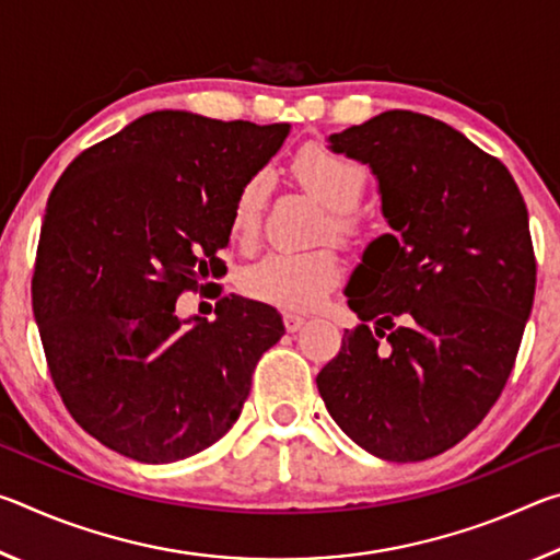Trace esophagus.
Returning a JSON list of instances; mask_svg holds the SVG:
<instances>
[{
  "instance_id": "1",
  "label": "esophagus",
  "mask_w": 560,
  "mask_h": 560,
  "mask_svg": "<svg viewBox=\"0 0 560 560\" xmlns=\"http://www.w3.org/2000/svg\"><path fill=\"white\" fill-rule=\"evenodd\" d=\"M306 324V318L299 316V314H283V326H287L289 334H296V330H301V326Z\"/></svg>"
}]
</instances>
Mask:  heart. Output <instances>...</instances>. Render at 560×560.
I'll return each mask as SVG.
<instances>
[{
    "instance_id": "heart-1",
    "label": "heart",
    "mask_w": 560,
    "mask_h": 560,
    "mask_svg": "<svg viewBox=\"0 0 560 560\" xmlns=\"http://www.w3.org/2000/svg\"><path fill=\"white\" fill-rule=\"evenodd\" d=\"M291 173L299 185L326 207V220L320 224V240H334L343 246H360L371 240V226L355 210L365 195L368 173L355 160H350L326 145H306L293 158ZM267 202V177L254 175L242 185L232 205L230 232L242 246L257 242ZM340 267L338 254L330 246L311 252H269L242 273L246 296L289 311H306L318 306L338 287Z\"/></svg>"
}]
</instances>
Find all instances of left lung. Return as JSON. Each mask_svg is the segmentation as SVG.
Returning <instances> with one entry per match:
<instances>
[{"mask_svg": "<svg viewBox=\"0 0 560 560\" xmlns=\"http://www.w3.org/2000/svg\"><path fill=\"white\" fill-rule=\"evenodd\" d=\"M328 140L373 167L395 234L368 246L348 281L363 324L343 334L318 393L375 457H438L514 371L536 293L526 202L499 158L422 113L385 110Z\"/></svg>", "mask_w": 560, "mask_h": 560, "instance_id": "1", "label": "left lung"}]
</instances>
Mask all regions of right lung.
<instances>
[{"mask_svg": "<svg viewBox=\"0 0 560 560\" xmlns=\"http://www.w3.org/2000/svg\"><path fill=\"white\" fill-rule=\"evenodd\" d=\"M287 136L289 122L155 110L83 150L54 185L34 318L66 410L122 457L167 464L212 447L283 336L267 303L222 296L214 320L189 327L175 303L226 271L232 205Z\"/></svg>", "mask_w": 560, "mask_h": 560, "instance_id": "right-lung-1", "label": "right lung"}]
</instances>
